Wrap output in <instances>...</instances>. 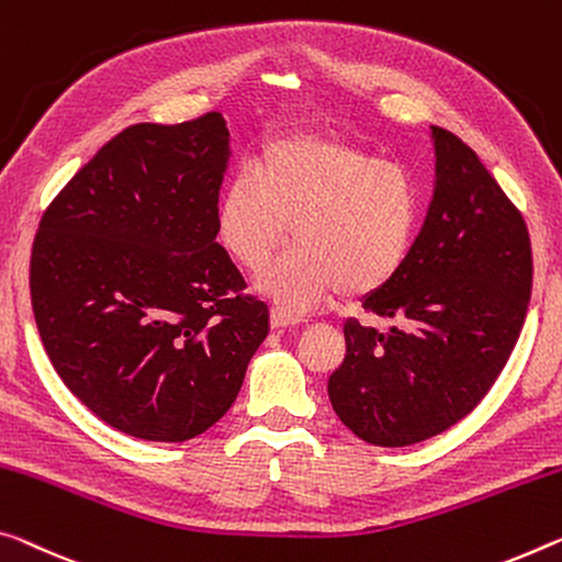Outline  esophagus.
<instances>
[{
    "instance_id": "obj_1",
    "label": "esophagus",
    "mask_w": 562,
    "mask_h": 562,
    "mask_svg": "<svg viewBox=\"0 0 562 562\" xmlns=\"http://www.w3.org/2000/svg\"><path fill=\"white\" fill-rule=\"evenodd\" d=\"M300 315H290V313H284L282 307H272V313H270V323H272V327L274 329H282V327H290V325H300Z\"/></svg>"
}]
</instances>
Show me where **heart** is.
Segmentation results:
<instances>
[{"instance_id": "heart-1", "label": "heart", "mask_w": 562, "mask_h": 562, "mask_svg": "<svg viewBox=\"0 0 562 562\" xmlns=\"http://www.w3.org/2000/svg\"><path fill=\"white\" fill-rule=\"evenodd\" d=\"M420 220V182L403 162L329 135L272 139L255 159V177L233 175L217 200L220 243L247 272L265 270L292 229L297 247L260 278V290L290 315L333 288L362 297L393 282Z\"/></svg>"}]
</instances>
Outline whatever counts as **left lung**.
I'll return each instance as SVG.
<instances>
[{
    "mask_svg": "<svg viewBox=\"0 0 562 562\" xmlns=\"http://www.w3.org/2000/svg\"><path fill=\"white\" fill-rule=\"evenodd\" d=\"M435 192L393 282L362 300L387 333L345 323V360L327 382L340 420L370 445L405 448L473 413L528 315L530 235L520 210L465 142L432 127Z\"/></svg>",
    "mask_w": 562,
    "mask_h": 562,
    "instance_id": "left-lung-1",
    "label": "left lung"
}]
</instances>
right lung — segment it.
Instances as JSON below:
<instances>
[{
	"instance_id": "obj_1",
	"label": "right lung",
	"mask_w": 562,
	"mask_h": 562,
	"mask_svg": "<svg viewBox=\"0 0 562 562\" xmlns=\"http://www.w3.org/2000/svg\"><path fill=\"white\" fill-rule=\"evenodd\" d=\"M220 112L106 142L40 220L32 310L61 382L132 438L184 442L233 407L270 329L217 237Z\"/></svg>"
}]
</instances>
